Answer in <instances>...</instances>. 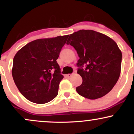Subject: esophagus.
<instances>
[{"mask_svg":"<svg viewBox=\"0 0 134 134\" xmlns=\"http://www.w3.org/2000/svg\"><path fill=\"white\" fill-rule=\"evenodd\" d=\"M72 76V74H69L66 75V77H67V78H70Z\"/></svg>","mask_w":134,"mask_h":134,"instance_id":"34e87169","label":"esophagus"}]
</instances>
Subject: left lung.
Returning <instances> with one entry per match:
<instances>
[{
    "mask_svg": "<svg viewBox=\"0 0 134 134\" xmlns=\"http://www.w3.org/2000/svg\"><path fill=\"white\" fill-rule=\"evenodd\" d=\"M67 44L77 51V74L82 83L79 94L90 99L101 98L111 91L120 74L122 55L117 44L93 30H79L69 36Z\"/></svg>",
    "mask_w": 134,
    "mask_h": 134,
    "instance_id": "1",
    "label": "left lung"
}]
</instances>
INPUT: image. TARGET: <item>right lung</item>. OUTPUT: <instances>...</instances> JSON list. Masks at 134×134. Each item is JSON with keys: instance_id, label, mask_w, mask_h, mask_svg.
<instances>
[{"instance_id": "1", "label": "right lung", "mask_w": 134, "mask_h": 134, "mask_svg": "<svg viewBox=\"0 0 134 134\" xmlns=\"http://www.w3.org/2000/svg\"><path fill=\"white\" fill-rule=\"evenodd\" d=\"M68 35L34 40L17 52L12 75L17 87L29 101L43 104L57 96L64 76L57 62Z\"/></svg>"}]
</instances>
